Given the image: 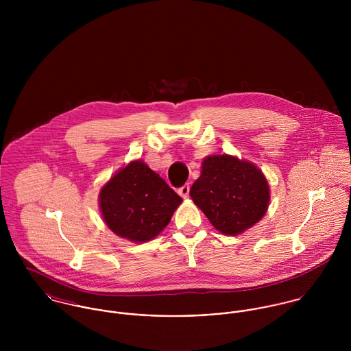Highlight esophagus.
Wrapping results in <instances>:
<instances>
[{
    "mask_svg": "<svg viewBox=\"0 0 351 351\" xmlns=\"http://www.w3.org/2000/svg\"><path fill=\"white\" fill-rule=\"evenodd\" d=\"M189 192H191V185H189V184H185V185H182V186L178 189L180 196L184 197V199H188V197H189Z\"/></svg>",
    "mask_w": 351,
    "mask_h": 351,
    "instance_id": "1",
    "label": "esophagus"
}]
</instances>
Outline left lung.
I'll list each match as a JSON object with an SVG mask.
<instances>
[{
  "label": "left lung",
  "mask_w": 351,
  "mask_h": 351,
  "mask_svg": "<svg viewBox=\"0 0 351 351\" xmlns=\"http://www.w3.org/2000/svg\"><path fill=\"white\" fill-rule=\"evenodd\" d=\"M191 196L217 231L237 235L266 213L269 185L250 162L230 155H212L204 159Z\"/></svg>",
  "instance_id": "obj_1"
}]
</instances>
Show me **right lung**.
<instances>
[{
    "label": "right lung",
    "instance_id": "add662e5",
    "mask_svg": "<svg viewBox=\"0 0 351 351\" xmlns=\"http://www.w3.org/2000/svg\"><path fill=\"white\" fill-rule=\"evenodd\" d=\"M182 199L142 162L116 173L101 189L100 206L106 226L132 242L155 238L170 221Z\"/></svg>",
    "mask_w": 351,
    "mask_h": 351
}]
</instances>
